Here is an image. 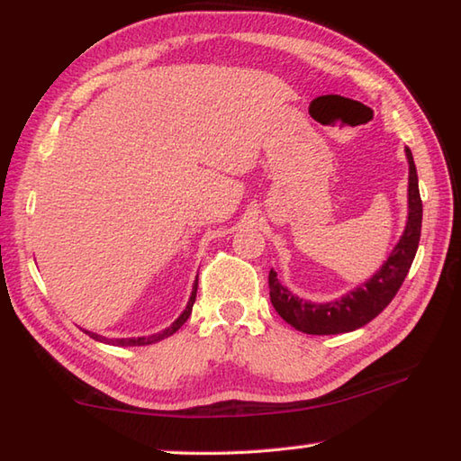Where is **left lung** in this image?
Returning a JSON list of instances; mask_svg holds the SVG:
<instances>
[{
  "mask_svg": "<svg viewBox=\"0 0 461 461\" xmlns=\"http://www.w3.org/2000/svg\"><path fill=\"white\" fill-rule=\"evenodd\" d=\"M409 162V213L401 240L396 241L393 252L384 264L354 291L341 294L330 303H313L294 294L291 288L280 285L275 270L268 275L270 303L276 313L294 330L309 335H335L348 333L357 327L370 323L374 317L386 309L394 294L399 293L402 280L407 278L412 260H415L420 221H423V203L419 194V178L415 160L409 148H404Z\"/></svg>",
  "mask_w": 461,
  "mask_h": 461,
  "instance_id": "left-lung-1",
  "label": "left lung"
}]
</instances>
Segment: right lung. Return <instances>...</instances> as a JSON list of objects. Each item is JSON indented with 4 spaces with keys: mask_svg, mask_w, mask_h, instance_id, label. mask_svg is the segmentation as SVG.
Returning <instances> with one entry per match:
<instances>
[{
    "mask_svg": "<svg viewBox=\"0 0 461 461\" xmlns=\"http://www.w3.org/2000/svg\"><path fill=\"white\" fill-rule=\"evenodd\" d=\"M194 296H197V283L193 285V291H191V296H189V303H186V307L181 315H178L173 323H170L168 327H165V330L158 331V333H152V335H142V338H105V335H99V333H93L89 330H83L85 333L89 335V338H93L95 341H101V343H107V346H120V348H131V346H150V343H156L160 339L168 338V335H173L178 327H181L186 319H189L191 311H193V303H194Z\"/></svg>",
    "mask_w": 461,
    "mask_h": 461,
    "instance_id": "obj_1",
    "label": "right lung"
}]
</instances>
